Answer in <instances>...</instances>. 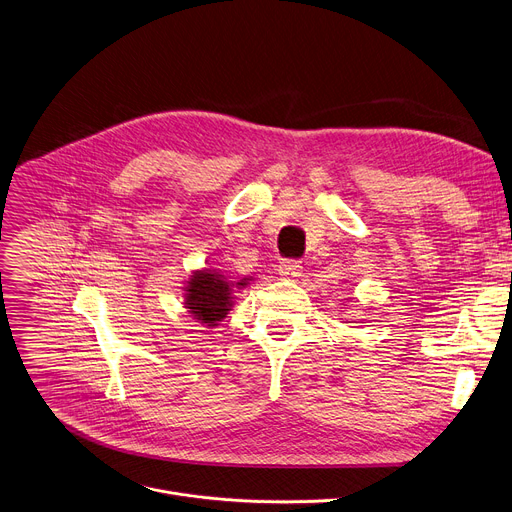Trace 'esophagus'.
Returning a JSON list of instances; mask_svg holds the SVG:
<instances>
[{"label": "esophagus", "instance_id": "obj_1", "mask_svg": "<svg viewBox=\"0 0 512 512\" xmlns=\"http://www.w3.org/2000/svg\"><path fill=\"white\" fill-rule=\"evenodd\" d=\"M278 274L285 278H299L303 274V266L299 260H282L278 264Z\"/></svg>", "mask_w": 512, "mask_h": 512}]
</instances>
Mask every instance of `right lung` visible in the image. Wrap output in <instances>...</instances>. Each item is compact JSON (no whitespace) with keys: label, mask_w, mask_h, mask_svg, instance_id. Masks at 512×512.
Instances as JSON below:
<instances>
[{"label":"right lung","mask_w":512,"mask_h":512,"mask_svg":"<svg viewBox=\"0 0 512 512\" xmlns=\"http://www.w3.org/2000/svg\"><path fill=\"white\" fill-rule=\"evenodd\" d=\"M246 280L234 282L215 270H197L187 282L185 307L197 321L215 327L217 321L232 311L234 287H246Z\"/></svg>","instance_id":"1"}]
</instances>
